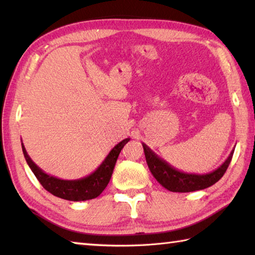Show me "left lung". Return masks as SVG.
I'll use <instances>...</instances> for the list:
<instances>
[{"instance_id":"1","label":"left lung","mask_w":255,"mask_h":255,"mask_svg":"<svg viewBox=\"0 0 255 255\" xmlns=\"http://www.w3.org/2000/svg\"><path fill=\"white\" fill-rule=\"evenodd\" d=\"M143 144L146 162H147L148 169L153 174L157 182L172 192H191L197 190H202L215 184L217 181L222 179L225 173L228 165L232 161L234 149L228 155L218 169L209 172L206 174H196V173H185V172L175 169L170 165L166 161L157 156L147 145Z\"/></svg>"}]
</instances>
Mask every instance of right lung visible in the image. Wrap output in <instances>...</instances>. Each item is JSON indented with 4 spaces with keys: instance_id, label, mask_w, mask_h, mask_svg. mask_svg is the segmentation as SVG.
Masks as SVG:
<instances>
[{
    "instance_id": "1",
    "label": "right lung",
    "mask_w": 255,
    "mask_h": 255,
    "mask_svg": "<svg viewBox=\"0 0 255 255\" xmlns=\"http://www.w3.org/2000/svg\"><path fill=\"white\" fill-rule=\"evenodd\" d=\"M129 140H130V138H126V139L120 141L110 150L105 161L100 164V166L96 171L85 178L77 180H63L56 178L54 175L47 174L30 158L23 143L22 152L29 167L47 191L65 200L84 201L99 197L106 189L111 179L119 154Z\"/></svg>"
}]
</instances>
